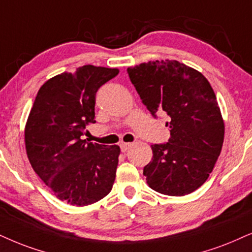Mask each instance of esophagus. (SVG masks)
Instances as JSON below:
<instances>
[{
  "label": "esophagus",
  "mask_w": 252,
  "mask_h": 252,
  "mask_svg": "<svg viewBox=\"0 0 252 252\" xmlns=\"http://www.w3.org/2000/svg\"><path fill=\"white\" fill-rule=\"evenodd\" d=\"M121 151L122 152H126V150H128L130 146H131V143H121Z\"/></svg>",
  "instance_id": "esophagus-1"
}]
</instances>
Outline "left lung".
<instances>
[{"label": "left lung", "mask_w": 252, "mask_h": 252, "mask_svg": "<svg viewBox=\"0 0 252 252\" xmlns=\"http://www.w3.org/2000/svg\"><path fill=\"white\" fill-rule=\"evenodd\" d=\"M130 81L152 116L166 114L170 139L151 145L143 170L156 192L181 196L199 189L221 154L224 123L211 84L177 60H156L129 67Z\"/></svg>", "instance_id": "1"}]
</instances>
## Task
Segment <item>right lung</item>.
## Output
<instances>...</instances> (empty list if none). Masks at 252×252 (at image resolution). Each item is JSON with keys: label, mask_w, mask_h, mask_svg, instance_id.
I'll list each match as a JSON object with an SVG mask.
<instances>
[{"label": "right lung", "mask_w": 252, "mask_h": 252, "mask_svg": "<svg viewBox=\"0 0 252 252\" xmlns=\"http://www.w3.org/2000/svg\"><path fill=\"white\" fill-rule=\"evenodd\" d=\"M117 68L85 65L41 86L25 126V149L38 177L62 201L87 206L113 189L120 146L82 139L95 123V95Z\"/></svg>", "instance_id": "1"}]
</instances>
